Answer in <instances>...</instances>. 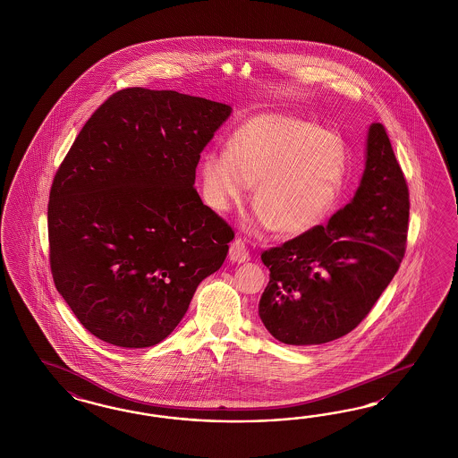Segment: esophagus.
<instances>
[{"label": "esophagus", "mask_w": 458, "mask_h": 458, "mask_svg": "<svg viewBox=\"0 0 458 458\" xmlns=\"http://www.w3.org/2000/svg\"><path fill=\"white\" fill-rule=\"evenodd\" d=\"M229 258L231 261L234 262H246L249 261V250L246 242L242 239H235L234 242L231 244L229 249Z\"/></svg>", "instance_id": "34e87169"}]
</instances>
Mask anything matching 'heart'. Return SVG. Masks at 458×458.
Here are the masks:
<instances>
[{
  "label": "heart",
  "mask_w": 458,
  "mask_h": 458,
  "mask_svg": "<svg viewBox=\"0 0 458 458\" xmlns=\"http://www.w3.org/2000/svg\"><path fill=\"white\" fill-rule=\"evenodd\" d=\"M344 172L340 137L284 112L244 120L231 133L227 154L209 152L200 162L202 194L212 209H229L254 183V206L279 234L321 223L340 196Z\"/></svg>",
  "instance_id": "b5f03b06"
}]
</instances>
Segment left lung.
<instances>
[{"label":"left lung","instance_id":"obj_1","mask_svg":"<svg viewBox=\"0 0 458 458\" xmlns=\"http://www.w3.org/2000/svg\"><path fill=\"white\" fill-rule=\"evenodd\" d=\"M408 214L403 170L385 127L373 123L353 200L327 227L316 225L262 252L271 273L259 301L267 331L294 346L323 344L353 331L402 264Z\"/></svg>","mask_w":458,"mask_h":458}]
</instances>
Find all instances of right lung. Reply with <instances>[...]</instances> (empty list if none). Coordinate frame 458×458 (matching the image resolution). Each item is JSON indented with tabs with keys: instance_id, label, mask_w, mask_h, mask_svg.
I'll return each mask as SVG.
<instances>
[{
	"instance_id": "right-lung-1",
	"label": "right lung",
	"mask_w": 458,
	"mask_h": 458,
	"mask_svg": "<svg viewBox=\"0 0 458 458\" xmlns=\"http://www.w3.org/2000/svg\"><path fill=\"white\" fill-rule=\"evenodd\" d=\"M231 106L174 90L123 89L87 120L55 174L50 267L98 340L147 348L181 323L234 231L197 194L200 152Z\"/></svg>"
}]
</instances>
